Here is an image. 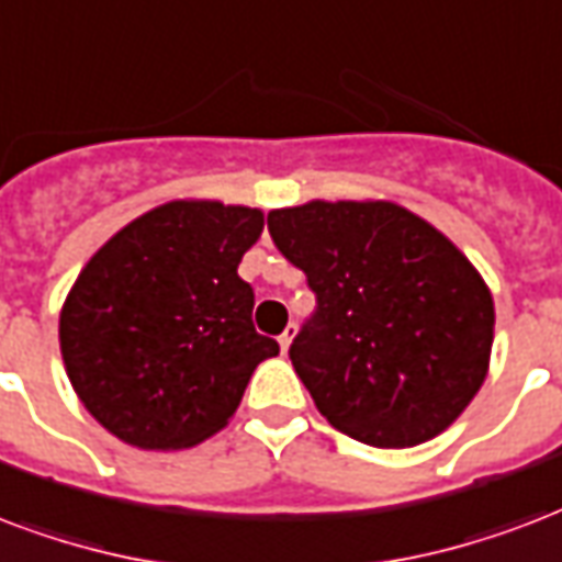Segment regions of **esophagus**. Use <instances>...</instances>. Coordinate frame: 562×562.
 Segmentation results:
<instances>
[{"mask_svg":"<svg viewBox=\"0 0 562 562\" xmlns=\"http://www.w3.org/2000/svg\"><path fill=\"white\" fill-rule=\"evenodd\" d=\"M293 337H296V326L290 323V326L284 328V335L278 337V346H281V352H286V349H290V344H293Z\"/></svg>","mask_w":562,"mask_h":562,"instance_id":"34e87169","label":"esophagus"}]
</instances>
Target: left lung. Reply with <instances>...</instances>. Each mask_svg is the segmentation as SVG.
<instances>
[{"mask_svg": "<svg viewBox=\"0 0 562 562\" xmlns=\"http://www.w3.org/2000/svg\"><path fill=\"white\" fill-rule=\"evenodd\" d=\"M269 234L316 293L290 361L319 415L373 447L445 432L483 385L495 340L474 263L394 201L284 206Z\"/></svg>", "mask_w": 562, "mask_h": 562, "instance_id": "left-lung-1", "label": "left lung"}]
</instances>
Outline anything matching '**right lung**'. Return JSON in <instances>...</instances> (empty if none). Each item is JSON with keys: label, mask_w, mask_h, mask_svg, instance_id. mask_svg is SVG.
<instances>
[{"label": "right lung", "mask_w": 562, "mask_h": 562, "mask_svg": "<svg viewBox=\"0 0 562 562\" xmlns=\"http://www.w3.org/2000/svg\"><path fill=\"white\" fill-rule=\"evenodd\" d=\"M260 234L257 206L183 198L100 246L58 316L67 379L97 424L142 450H183L234 417L255 367L278 356L236 276Z\"/></svg>", "instance_id": "obj_1"}]
</instances>
